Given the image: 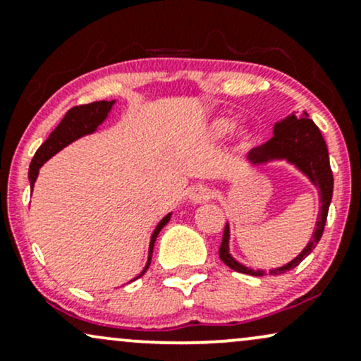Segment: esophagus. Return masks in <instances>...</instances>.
<instances>
[{
  "label": "esophagus",
  "instance_id": "34e87169",
  "mask_svg": "<svg viewBox=\"0 0 361 361\" xmlns=\"http://www.w3.org/2000/svg\"><path fill=\"white\" fill-rule=\"evenodd\" d=\"M189 199L194 204H201V202L209 201L211 190L207 189L206 185H194V188L189 190Z\"/></svg>",
  "mask_w": 361,
  "mask_h": 361
}]
</instances>
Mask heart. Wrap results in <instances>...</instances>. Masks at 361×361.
<instances>
[{
	"label": "heart",
	"instance_id": "b5f03b06",
	"mask_svg": "<svg viewBox=\"0 0 361 361\" xmlns=\"http://www.w3.org/2000/svg\"><path fill=\"white\" fill-rule=\"evenodd\" d=\"M230 130H231V121L226 120V118H218V120L209 123V126H207V133H209V137L214 140L223 138L224 135H228V131ZM235 135H236V140H238V143L241 147L252 145L253 133L248 126H240V128L235 131Z\"/></svg>",
	"mask_w": 361,
	"mask_h": 361
}]
</instances>
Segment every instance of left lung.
I'll use <instances>...</instances> for the list:
<instances>
[{"mask_svg":"<svg viewBox=\"0 0 361 361\" xmlns=\"http://www.w3.org/2000/svg\"><path fill=\"white\" fill-rule=\"evenodd\" d=\"M250 164H267L272 160H287V162L295 165L312 185L319 189V214H317V223L312 240L306 245V248L299 253L294 260L289 262L287 265L279 267V269L272 270H253L248 267L241 265L235 258L230 255V226H224L223 241L219 247V258L223 264H226L230 269L236 270V272L255 275V277H262V275H279L287 272V270L295 269L300 262L306 258L316 245L319 243L321 236H323L326 218H328L329 202L333 197V172L331 165H329V154L326 142L321 135V131L314 125V121L309 120L307 113L298 118L295 114H289L283 118L282 121L275 123L274 126V137L265 142L264 145L255 147L250 150L247 157Z\"/></svg>","mask_w":361,"mask_h":361,"instance_id":"obj_1","label":"left lung"}]
</instances>
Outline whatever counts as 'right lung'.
<instances>
[{
    "instance_id": "obj_1",
    "label": "right lung",
    "mask_w": 361,
    "mask_h": 361,
    "mask_svg": "<svg viewBox=\"0 0 361 361\" xmlns=\"http://www.w3.org/2000/svg\"><path fill=\"white\" fill-rule=\"evenodd\" d=\"M113 104H114V101H96V103L74 106V108H71L69 111L66 113V116H63L62 121L57 125V128H55L52 133L49 135V138L42 143L40 148L35 152V155H33L32 164H30V169H28V180H30V188H32V190H33V184H35V180L38 177V171H40L42 165H44L47 160L50 159V157L57 154L59 150H62L63 147H67L69 143L74 142V140L84 137V135L94 133L97 126H99L101 123L108 118V113L111 111ZM171 216H172V213H169L167 216H165L162 221L157 224L155 231L152 233L147 265L138 277H142V275L147 272L148 265H150V260H152V253H154V245H155L157 236H159L160 230H162L165 224L169 223Z\"/></svg>"
}]
</instances>
